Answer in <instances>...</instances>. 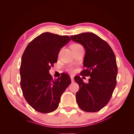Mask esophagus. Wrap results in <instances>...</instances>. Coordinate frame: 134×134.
Returning <instances> with one entry per match:
<instances>
[{
	"label": "esophagus",
	"instance_id": "1",
	"mask_svg": "<svg viewBox=\"0 0 134 134\" xmlns=\"http://www.w3.org/2000/svg\"><path fill=\"white\" fill-rule=\"evenodd\" d=\"M70 77H71V82H74V76L71 75Z\"/></svg>",
	"mask_w": 134,
	"mask_h": 134
}]
</instances>
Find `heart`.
Segmentation results:
<instances>
[{
  "instance_id": "heart-1",
  "label": "heart",
  "mask_w": 134,
  "mask_h": 134,
  "mask_svg": "<svg viewBox=\"0 0 134 134\" xmlns=\"http://www.w3.org/2000/svg\"><path fill=\"white\" fill-rule=\"evenodd\" d=\"M81 47L82 46L80 44H74L72 45L71 48L72 49H74V48H77ZM67 71H68L71 73H73L75 71V68L74 66H73V65H69V66H68V67L67 68Z\"/></svg>"
}]
</instances>
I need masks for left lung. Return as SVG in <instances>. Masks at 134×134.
I'll use <instances>...</instances> for the list:
<instances>
[{
  "label": "left lung",
  "mask_w": 134,
  "mask_h": 134,
  "mask_svg": "<svg viewBox=\"0 0 134 134\" xmlns=\"http://www.w3.org/2000/svg\"><path fill=\"white\" fill-rule=\"evenodd\" d=\"M71 38L82 44L86 51L85 69L80 75L90 76L88 83H84L79 76L74 77L79 86L76 102L85 112H98L109 101L117 83L115 55L106 41L93 33H82L71 36Z\"/></svg>",
  "instance_id": "1"
}]
</instances>
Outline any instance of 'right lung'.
<instances>
[{"instance_id": "1", "label": "right lung", "mask_w": 134, "mask_h": 134, "mask_svg": "<svg viewBox=\"0 0 134 134\" xmlns=\"http://www.w3.org/2000/svg\"><path fill=\"white\" fill-rule=\"evenodd\" d=\"M70 40L68 36L42 33L29 42L22 55L20 85L26 101L37 112L48 113L56 110L62 94L71 82L66 74L53 79L49 73L58 61L60 49Z\"/></svg>"}]
</instances>
